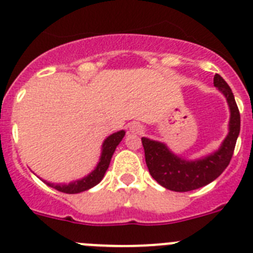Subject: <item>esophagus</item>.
<instances>
[{"instance_id": "obj_1", "label": "esophagus", "mask_w": 253, "mask_h": 253, "mask_svg": "<svg viewBox=\"0 0 253 253\" xmlns=\"http://www.w3.org/2000/svg\"><path fill=\"white\" fill-rule=\"evenodd\" d=\"M129 133L142 134L143 133V126L140 124H138V123H133V124H130V126H129Z\"/></svg>"}]
</instances>
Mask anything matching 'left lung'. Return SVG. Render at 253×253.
I'll list each match as a JSON object with an SVG mask.
<instances>
[{
  "mask_svg": "<svg viewBox=\"0 0 253 253\" xmlns=\"http://www.w3.org/2000/svg\"><path fill=\"white\" fill-rule=\"evenodd\" d=\"M214 86L225 96L231 110L229 131L218 151L202 160L186 161L172 153L166 144L142 138L149 173L166 189L185 193L205 186L222 175L231 162L241 129L240 110L231 87L219 75L214 76Z\"/></svg>",
  "mask_w": 253,
  "mask_h": 253,
  "instance_id": "obj_1",
  "label": "left lung"
}]
</instances>
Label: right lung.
<instances>
[{"label":"right lung","mask_w":253,"mask_h":253,"mask_svg":"<svg viewBox=\"0 0 253 253\" xmlns=\"http://www.w3.org/2000/svg\"><path fill=\"white\" fill-rule=\"evenodd\" d=\"M124 135H125V131L120 130L111 134V135H109V137L105 139L104 144H102V153H101V157H100L99 163H97L96 169L91 172L90 175H87L86 177L75 181V182H71V184L68 185L66 184L54 185V184H50V182H46V181H44V182H45L48 186L53 187V189L66 194H78L91 189V187L97 185L100 181L102 180L105 172H106V169H109V165H110V161H111V157H113L114 152H115L118 144L122 142Z\"/></svg>","instance_id":"add662e5"}]
</instances>
